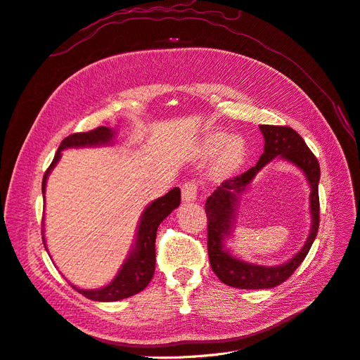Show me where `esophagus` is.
<instances>
[{"label":"esophagus","instance_id":"obj_1","mask_svg":"<svg viewBox=\"0 0 360 360\" xmlns=\"http://www.w3.org/2000/svg\"><path fill=\"white\" fill-rule=\"evenodd\" d=\"M197 192H198V186L193 181L184 183L181 186V200H183V202H193L195 200H197Z\"/></svg>","mask_w":360,"mask_h":360}]
</instances>
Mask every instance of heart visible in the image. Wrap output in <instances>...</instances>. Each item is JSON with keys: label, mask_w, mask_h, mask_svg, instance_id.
<instances>
[{"label": "heart", "mask_w": 360, "mask_h": 360, "mask_svg": "<svg viewBox=\"0 0 360 360\" xmlns=\"http://www.w3.org/2000/svg\"><path fill=\"white\" fill-rule=\"evenodd\" d=\"M218 153L212 163V172L216 177H228L242 167L246 156L245 141L238 136H230L226 134L216 132L207 135L200 146L201 156H212Z\"/></svg>", "instance_id": "b5f03b06"}]
</instances>
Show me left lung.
<instances>
[{
    "label": "left lung",
    "instance_id": "left-lung-1",
    "mask_svg": "<svg viewBox=\"0 0 360 360\" xmlns=\"http://www.w3.org/2000/svg\"><path fill=\"white\" fill-rule=\"evenodd\" d=\"M259 130L264 138V153L261 155L257 165L240 176L224 181L205 201L209 228L207 248L212 270L224 284L242 290L274 288L287 281L308 255L320 224L319 160L304 144L302 136L291 127L261 124ZM275 160H285L304 172L310 186L311 228L304 246L288 262L276 266H264L240 259L232 252L227 242L233 238L240 197L252 186L257 172Z\"/></svg>",
    "mask_w": 360,
    "mask_h": 360
}]
</instances>
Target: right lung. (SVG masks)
<instances>
[{
    "instance_id": "add662e5",
    "label": "right lung",
    "mask_w": 360,
    "mask_h": 360,
    "mask_svg": "<svg viewBox=\"0 0 360 360\" xmlns=\"http://www.w3.org/2000/svg\"><path fill=\"white\" fill-rule=\"evenodd\" d=\"M117 136V130L111 127H97L90 132L84 134H75L63 139L61 146L58 147L56 158L49 165L48 171L45 172V177L41 181V193L45 198L46 192V183L51 171L57 167L58 160L61 159V151L68 148H84V147H105L111 146ZM180 205V188H174L163 197L151 201L146 205V209L141 213L138 221L136 233L132 248H130L129 254L123 264L120 266L117 275L108 282L106 285L101 288H79L70 284L76 291L81 292L86 299L94 302H117L130 296H135L139 291H143L148 284L151 278L155 275V266H156V233L160 222L165 219L172 210H176ZM43 245L48 250L46 238H45V213H43ZM49 254V252H48Z\"/></svg>"
}]
</instances>
